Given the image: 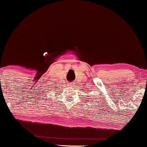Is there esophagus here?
Listing matches in <instances>:
<instances>
[{
    "label": "esophagus",
    "mask_w": 147,
    "mask_h": 147,
    "mask_svg": "<svg viewBox=\"0 0 147 147\" xmlns=\"http://www.w3.org/2000/svg\"><path fill=\"white\" fill-rule=\"evenodd\" d=\"M74 84L73 82L70 83V86H74Z\"/></svg>",
    "instance_id": "1"
}]
</instances>
